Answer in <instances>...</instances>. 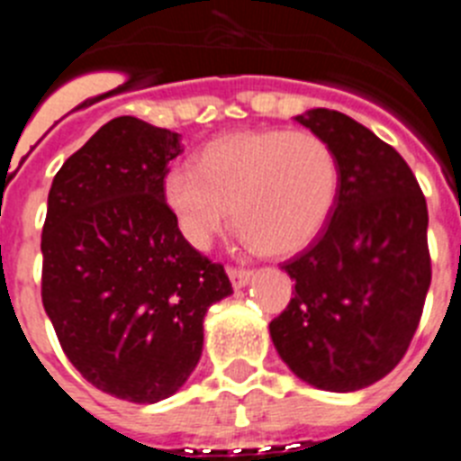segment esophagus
<instances>
[{"mask_svg": "<svg viewBox=\"0 0 461 461\" xmlns=\"http://www.w3.org/2000/svg\"><path fill=\"white\" fill-rule=\"evenodd\" d=\"M228 279L233 288H244L251 281V270H240V267H228Z\"/></svg>", "mask_w": 461, "mask_h": 461, "instance_id": "obj_1", "label": "esophagus"}]
</instances>
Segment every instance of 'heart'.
I'll return each instance as SVG.
<instances>
[{
  "label": "heart",
  "instance_id": "obj_1",
  "mask_svg": "<svg viewBox=\"0 0 461 461\" xmlns=\"http://www.w3.org/2000/svg\"><path fill=\"white\" fill-rule=\"evenodd\" d=\"M164 201L186 242L207 249L230 219L249 247L267 256L307 249L339 194V164L312 131L249 129L207 142L198 168L164 175Z\"/></svg>",
  "mask_w": 461,
  "mask_h": 461
}]
</instances>
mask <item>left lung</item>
<instances>
[{
	"instance_id": "left-lung-1",
	"label": "left lung",
	"mask_w": 461,
	"mask_h": 461,
	"mask_svg": "<svg viewBox=\"0 0 461 461\" xmlns=\"http://www.w3.org/2000/svg\"><path fill=\"white\" fill-rule=\"evenodd\" d=\"M295 120L335 152L339 194L319 240L281 266L295 293L270 337L300 381L356 393L397 367L420 323L427 203L409 164L367 126L328 108Z\"/></svg>"
}]
</instances>
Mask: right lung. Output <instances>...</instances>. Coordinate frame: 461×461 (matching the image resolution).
<instances>
[{
	"instance_id": "right-lung-1",
	"label": "right lung",
	"mask_w": 461,
	"mask_h": 461,
	"mask_svg": "<svg viewBox=\"0 0 461 461\" xmlns=\"http://www.w3.org/2000/svg\"><path fill=\"white\" fill-rule=\"evenodd\" d=\"M180 133L115 117L64 161L48 194L43 307L94 388L154 404L186 383L207 309L233 293L164 201Z\"/></svg>"
}]
</instances>
